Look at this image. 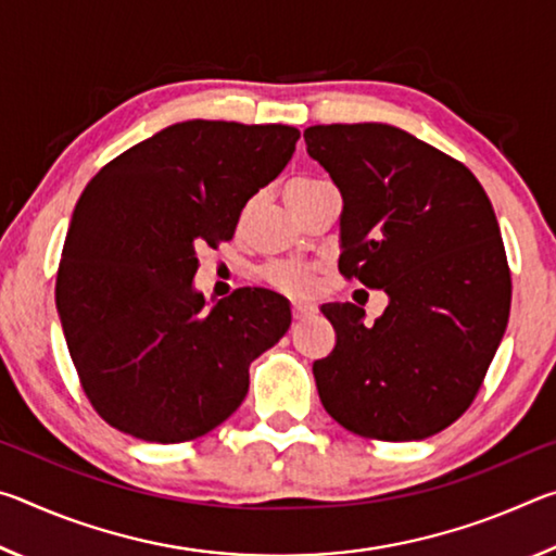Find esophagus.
<instances>
[{"label": "esophagus", "instance_id": "esophagus-1", "mask_svg": "<svg viewBox=\"0 0 556 556\" xmlns=\"http://www.w3.org/2000/svg\"><path fill=\"white\" fill-rule=\"evenodd\" d=\"M308 316H314L312 306H299V304L291 306V318H294V321H304Z\"/></svg>", "mask_w": 556, "mask_h": 556}]
</instances>
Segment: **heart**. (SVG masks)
Segmentation results:
<instances>
[{"label":"heart","instance_id":"heart-1","mask_svg":"<svg viewBox=\"0 0 556 556\" xmlns=\"http://www.w3.org/2000/svg\"><path fill=\"white\" fill-rule=\"evenodd\" d=\"M324 186L326 181H321V178H312V176L291 178V181L285 186V199L289 203V208L299 213L301 205H304L318 191V188ZM260 275L269 287H275L287 296L301 299V296H308L316 289V269L312 265H301V262H289V260L267 262V265L260 269Z\"/></svg>","mask_w":556,"mask_h":556}]
</instances>
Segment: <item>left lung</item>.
<instances>
[{"mask_svg": "<svg viewBox=\"0 0 556 556\" xmlns=\"http://www.w3.org/2000/svg\"><path fill=\"white\" fill-rule=\"evenodd\" d=\"M343 195L345 279L388 291L372 326L324 304L336 348L314 363L326 412L357 437L417 441L464 414L510 316L513 281L493 205L454 156L378 122L304 129Z\"/></svg>", "mask_w": 556, "mask_h": 556, "instance_id": "8db88e82", "label": "left lung"}]
</instances>
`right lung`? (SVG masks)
Wrapping results in <instances>:
<instances>
[{
	"mask_svg": "<svg viewBox=\"0 0 556 556\" xmlns=\"http://www.w3.org/2000/svg\"><path fill=\"white\" fill-rule=\"evenodd\" d=\"M289 125L191 119L156 131L90 178L55 275L83 392L110 427L181 444L223 425L250 363L289 331L285 299L193 291L195 252L232 240L252 195L294 154Z\"/></svg>",
	"mask_w": 556,
	"mask_h": 556,
	"instance_id": "1",
	"label": "right lung"
}]
</instances>
